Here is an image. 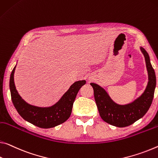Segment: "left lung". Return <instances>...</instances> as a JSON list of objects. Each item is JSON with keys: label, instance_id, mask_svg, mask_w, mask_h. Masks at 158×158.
Listing matches in <instances>:
<instances>
[{"label": "left lung", "instance_id": "left-lung-1", "mask_svg": "<svg viewBox=\"0 0 158 158\" xmlns=\"http://www.w3.org/2000/svg\"><path fill=\"white\" fill-rule=\"evenodd\" d=\"M141 50L146 60L148 82L143 94L134 102L124 106L115 103L102 87L96 84L91 83L94 89L95 101L101 118L103 121L113 126L118 127L129 126L143 117L151 106L156 86V73L148 52L142 47Z\"/></svg>", "mask_w": 158, "mask_h": 158}]
</instances>
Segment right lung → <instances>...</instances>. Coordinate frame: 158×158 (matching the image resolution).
Instances as JSON below:
<instances>
[{
	"label": "right lung",
	"mask_w": 158,
	"mask_h": 158,
	"mask_svg": "<svg viewBox=\"0 0 158 158\" xmlns=\"http://www.w3.org/2000/svg\"><path fill=\"white\" fill-rule=\"evenodd\" d=\"M16 66L11 72L10 89L11 99L19 115L26 121L43 129H49L63 123L69 119L77 93L86 84L85 80L78 81L69 87L60 101L51 107H39L27 103L17 93L14 82V73Z\"/></svg>",
	"instance_id": "right-lung-1"
}]
</instances>
